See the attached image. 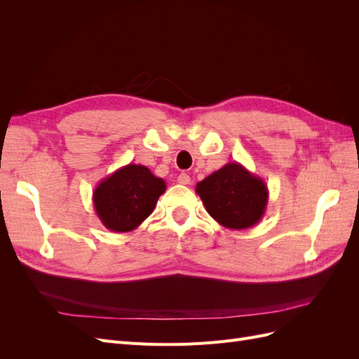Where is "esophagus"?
I'll use <instances>...</instances> for the list:
<instances>
[{"label": "esophagus", "instance_id": "1", "mask_svg": "<svg viewBox=\"0 0 359 359\" xmlns=\"http://www.w3.org/2000/svg\"><path fill=\"white\" fill-rule=\"evenodd\" d=\"M177 181H178L180 184H184V186H187V184H190L191 178L187 175V173H180L178 178H177Z\"/></svg>", "mask_w": 359, "mask_h": 359}]
</instances>
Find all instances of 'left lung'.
<instances>
[{
  "mask_svg": "<svg viewBox=\"0 0 359 359\" xmlns=\"http://www.w3.org/2000/svg\"><path fill=\"white\" fill-rule=\"evenodd\" d=\"M196 193L212 219L226 229L243 231L262 219L268 205L264 180L231 161L196 184Z\"/></svg>",
  "mask_w": 359,
  "mask_h": 359,
  "instance_id": "obj_1",
  "label": "left lung"
}]
</instances>
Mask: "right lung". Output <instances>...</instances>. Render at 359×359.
Listing matches in <instances>:
<instances>
[{"mask_svg":"<svg viewBox=\"0 0 359 359\" xmlns=\"http://www.w3.org/2000/svg\"><path fill=\"white\" fill-rule=\"evenodd\" d=\"M166 182L147 166L127 165L103 178L93 191L97 217L112 232H132L154 211Z\"/></svg>","mask_w":359,"mask_h":359,"instance_id":"add662e5","label":"right lung"}]
</instances>
